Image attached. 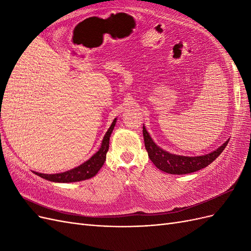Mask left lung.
I'll use <instances>...</instances> for the list:
<instances>
[{"instance_id":"1","label":"left lung","mask_w":251,"mask_h":251,"mask_svg":"<svg viewBox=\"0 0 251 251\" xmlns=\"http://www.w3.org/2000/svg\"><path fill=\"white\" fill-rule=\"evenodd\" d=\"M143 139L144 146L148 151L151 161L155 164L157 169L172 175H184L199 171L206 168L217 157L220 156L223 150L226 148L229 140H226L221 147L211 153L201 156H181L172 154L159 148L150 136L146 126H143Z\"/></svg>"}]
</instances>
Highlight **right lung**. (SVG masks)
Returning a JSON list of instances; mask_svg holds the SVG:
<instances>
[{
	"mask_svg": "<svg viewBox=\"0 0 251 251\" xmlns=\"http://www.w3.org/2000/svg\"><path fill=\"white\" fill-rule=\"evenodd\" d=\"M115 118L113 120L111 126L109 130L105 133L104 137L102 139L101 146L96 153L91 157L89 160L85 161L82 164L76 166L70 171H67L64 173H58V174H42V173H36L33 172L37 176H40L44 179L52 182H59V183H69V182H78L82 180H87L94 177L95 175L98 173L105 161V158H107V151H109V142L111 134L114 130V126L116 125Z\"/></svg>",
	"mask_w": 251,
	"mask_h": 251,
	"instance_id": "1",
	"label": "right lung"
}]
</instances>
